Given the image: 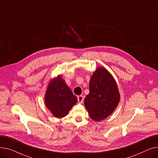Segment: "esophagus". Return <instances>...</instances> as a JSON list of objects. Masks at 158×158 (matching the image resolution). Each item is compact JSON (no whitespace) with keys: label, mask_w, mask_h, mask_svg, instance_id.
<instances>
[{"label":"esophagus","mask_w":158,"mask_h":158,"mask_svg":"<svg viewBox=\"0 0 158 158\" xmlns=\"http://www.w3.org/2000/svg\"><path fill=\"white\" fill-rule=\"evenodd\" d=\"M77 98H78V101L79 102V103H83V96H78V97H77Z\"/></svg>","instance_id":"1"}]
</instances>
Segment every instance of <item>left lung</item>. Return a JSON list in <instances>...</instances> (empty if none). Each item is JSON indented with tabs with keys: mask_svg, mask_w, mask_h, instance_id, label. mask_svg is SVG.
Masks as SVG:
<instances>
[{
	"mask_svg": "<svg viewBox=\"0 0 158 158\" xmlns=\"http://www.w3.org/2000/svg\"><path fill=\"white\" fill-rule=\"evenodd\" d=\"M120 101L118 87L112 75L103 68H98L89 82V94L84 100L90 117L96 122L108 117Z\"/></svg>",
	"mask_w": 158,
	"mask_h": 158,
	"instance_id": "8db88e82",
	"label": "left lung"
}]
</instances>
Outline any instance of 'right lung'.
<instances>
[{"label":"right lung","instance_id":"obj_1","mask_svg":"<svg viewBox=\"0 0 158 158\" xmlns=\"http://www.w3.org/2000/svg\"><path fill=\"white\" fill-rule=\"evenodd\" d=\"M77 102V97L60 75L51 80L46 91L44 103L54 117L67 115Z\"/></svg>","mask_w":158,"mask_h":158}]
</instances>
